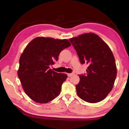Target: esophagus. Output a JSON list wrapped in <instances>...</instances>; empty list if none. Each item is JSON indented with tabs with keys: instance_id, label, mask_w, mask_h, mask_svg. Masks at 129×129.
I'll return each instance as SVG.
<instances>
[{
	"instance_id": "esophagus-1",
	"label": "esophagus",
	"mask_w": 129,
	"mask_h": 129,
	"mask_svg": "<svg viewBox=\"0 0 129 129\" xmlns=\"http://www.w3.org/2000/svg\"><path fill=\"white\" fill-rule=\"evenodd\" d=\"M67 75H68V77H71L73 75V73H68Z\"/></svg>"
}]
</instances>
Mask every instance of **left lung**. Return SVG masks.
I'll return each mask as SVG.
<instances>
[{"instance_id":"left-lung-1","label":"left lung","mask_w":129,"mask_h":129,"mask_svg":"<svg viewBox=\"0 0 129 129\" xmlns=\"http://www.w3.org/2000/svg\"><path fill=\"white\" fill-rule=\"evenodd\" d=\"M80 62L88 65L86 73L80 75L76 85L78 97L89 103L105 99L114 85L117 67L110 48L97 35L89 33L69 39Z\"/></svg>"}]
</instances>
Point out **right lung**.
<instances>
[{
	"label": "right lung",
	"instance_id": "right-lung-1",
	"mask_svg": "<svg viewBox=\"0 0 129 129\" xmlns=\"http://www.w3.org/2000/svg\"><path fill=\"white\" fill-rule=\"evenodd\" d=\"M71 44L67 39L59 40L38 37L27 45L19 60L17 75L25 93L35 102L48 103L60 94L66 74L50 69L58 55Z\"/></svg>",
	"mask_w": 129,
	"mask_h": 129
}]
</instances>
